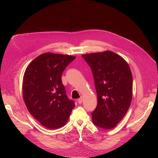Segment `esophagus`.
<instances>
[{"mask_svg":"<svg viewBox=\"0 0 158 158\" xmlns=\"http://www.w3.org/2000/svg\"><path fill=\"white\" fill-rule=\"evenodd\" d=\"M82 102H83V98L82 97H80V98L78 99V102L79 104H81L82 103Z\"/></svg>","mask_w":158,"mask_h":158,"instance_id":"obj_1","label":"esophagus"}]
</instances>
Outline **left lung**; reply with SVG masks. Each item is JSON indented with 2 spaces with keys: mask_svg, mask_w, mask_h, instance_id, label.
Here are the masks:
<instances>
[{
  "mask_svg": "<svg viewBox=\"0 0 158 158\" xmlns=\"http://www.w3.org/2000/svg\"><path fill=\"white\" fill-rule=\"evenodd\" d=\"M89 66L97 94L92 113L93 123L100 128H114L127 113L132 100L133 77L125 60L110 51L82 55Z\"/></svg>",
  "mask_w": 158,
  "mask_h": 158,
  "instance_id": "8db88e82",
  "label": "left lung"
}]
</instances>
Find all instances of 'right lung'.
<instances>
[{
  "label": "right lung",
  "instance_id": "obj_1",
  "mask_svg": "<svg viewBox=\"0 0 158 158\" xmlns=\"http://www.w3.org/2000/svg\"><path fill=\"white\" fill-rule=\"evenodd\" d=\"M76 57L52 53L42 54L26 69L23 92L28 111L50 130L63 127L75 102L69 99L61 80L64 69Z\"/></svg>",
  "mask_w": 158,
  "mask_h": 158
}]
</instances>
